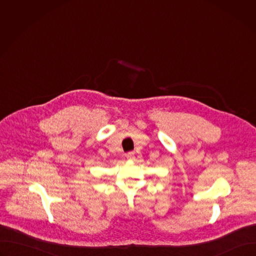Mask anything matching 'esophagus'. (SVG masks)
Segmentation results:
<instances>
[{"label":"esophagus","instance_id":"34e87169","mask_svg":"<svg viewBox=\"0 0 256 256\" xmlns=\"http://www.w3.org/2000/svg\"><path fill=\"white\" fill-rule=\"evenodd\" d=\"M126 159L130 160V161H134V152H128V153L126 155Z\"/></svg>","mask_w":256,"mask_h":256}]
</instances>
